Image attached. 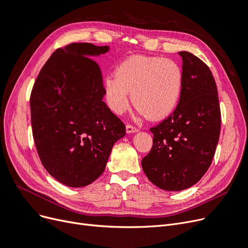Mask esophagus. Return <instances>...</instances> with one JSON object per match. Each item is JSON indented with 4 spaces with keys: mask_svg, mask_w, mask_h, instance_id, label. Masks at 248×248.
<instances>
[{
    "mask_svg": "<svg viewBox=\"0 0 248 248\" xmlns=\"http://www.w3.org/2000/svg\"><path fill=\"white\" fill-rule=\"evenodd\" d=\"M125 131H126L127 134H132V133L138 132V129H137L136 126H134V125H132V124H127L126 127H125Z\"/></svg>",
    "mask_w": 248,
    "mask_h": 248,
    "instance_id": "esophagus-1",
    "label": "esophagus"
}]
</instances>
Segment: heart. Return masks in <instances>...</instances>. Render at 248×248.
<instances>
[{
  "mask_svg": "<svg viewBox=\"0 0 248 248\" xmlns=\"http://www.w3.org/2000/svg\"><path fill=\"white\" fill-rule=\"evenodd\" d=\"M183 86L184 73L177 62L146 55L126 58L103 80L106 103L113 113L125 111L131 93L134 106L151 121H160L173 112Z\"/></svg>",
  "mask_w": 248,
  "mask_h": 248,
  "instance_id": "b5f03b06",
  "label": "heart"
}]
</instances>
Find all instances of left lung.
Listing matches in <instances>:
<instances>
[{"label": "left lung", "mask_w": 248, "mask_h": 248, "mask_svg": "<svg viewBox=\"0 0 248 248\" xmlns=\"http://www.w3.org/2000/svg\"><path fill=\"white\" fill-rule=\"evenodd\" d=\"M184 86L172 114L151 127L153 145L142 159L145 175L166 191L187 189L210 167L221 130V109L213 73L195 55L179 52Z\"/></svg>", "instance_id": "obj_1"}]
</instances>
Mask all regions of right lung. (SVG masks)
Returning <instances> with one entry per match:
<instances>
[{
    "label": "right lung",
    "mask_w": 248,
    "mask_h": 248,
    "mask_svg": "<svg viewBox=\"0 0 248 248\" xmlns=\"http://www.w3.org/2000/svg\"><path fill=\"white\" fill-rule=\"evenodd\" d=\"M109 51L90 43L57 49L41 69L31 94L32 136L41 162L68 187L102 175L125 125L105 102L102 73L90 57Z\"/></svg>",
    "instance_id": "obj_1"
}]
</instances>
